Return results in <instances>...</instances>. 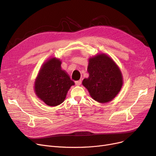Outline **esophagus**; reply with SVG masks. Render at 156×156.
<instances>
[{"instance_id": "esophagus-1", "label": "esophagus", "mask_w": 156, "mask_h": 156, "mask_svg": "<svg viewBox=\"0 0 156 156\" xmlns=\"http://www.w3.org/2000/svg\"><path fill=\"white\" fill-rule=\"evenodd\" d=\"M75 84L76 85H80L82 84V80H78V81L75 82Z\"/></svg>"}]
</instances>
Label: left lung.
<instances>
[{"label":"left lung","mask_w":156,"mask_h":156,"mask_svg":"<svg viewBox=\"0 0 156 156\" xmlns=\"http://www.w3.org/2000/svg\"><path fill=\"white\" fill-rule=\"evenodd\" d=\"M87 71L89 76L83 79L82 84L94 100L108 102L118 94L123 85L122 75L110 57L101 54L91 58Z\"/></svg>","instance_id":"obj_1"}]
</instances>
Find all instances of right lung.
I'll use <instances>...</instances> for the list:
<instances>
[{
	"instance_id": "add662e5",
	"label": "right lung",
	"mask_w": 156,
	"mask_h": 156,
	"mask_svg": "<svg viewBox=\"0 0 156 156\" xmlns=\"http://www.w3.org/2000/svg\"><path fill=\"white\" fill-rule=\"evenodd\" d=\"M74 82L61 68V61L51 58L40 69L35 81V93L49 106H56L64 101L68 90Z\"/></svg>"
}]
</instances>
